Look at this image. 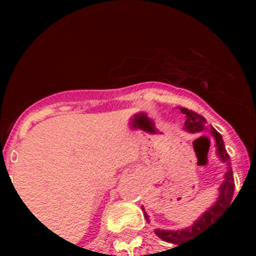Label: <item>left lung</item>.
Here are the masks:
<instances>
[{
  "label": "left lung",
  "mask_w": 256,
  "mask_h": 256,
  "mask_svg": "<svg viewBox=\"0 0 256 256\" xmlns=\"http://www.w3.org/2000/svg\"><path fill=\"white\" fill-rule=\"evenodd\" d=\"M179 110L186 116V122H184V130L190 134H195V132H210L211 136L215 140V148H216V156L223 164H226V172L223 176L222 184L219 186V195L218 199L215 200V203L211 207H208L200 216H199L192 226L183 228V230H160L156 228L154 230L156 236H160L162 240L168 243H174L178 246H182L183 243L188 242V239H191L195 234H199L203 228H206L207 226H210V223H212L219 216V214L223 210H226L227 206L231 204L232 200V195H234V175H232V168H231V162H230V156L227 154L224 144H223L222 136L215 130L211 124H207V120H204V116H199L196 112H191L188 108H179ZM144 210V218L148 222H150L148 215L146 214V211Z\"/></svg>",
  "instance_id": "obj_1"
}]
</instances>
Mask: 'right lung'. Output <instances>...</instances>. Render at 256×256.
<instances>
[{
	"instance_id": "obj_1",
	"label": "right lung",
	"mask_w": 256,
	"mask_h": 256,
	"mask_svg": "<svg viewBox=\"0 0 256 256\" xmlns=\"http://www.w3.org/2000/svg\"><path fill=\"white\" fill-rule=\"evenodd\" d=\"M70 243H72V242H70Z\"/></svg>"
}]
</instances>
